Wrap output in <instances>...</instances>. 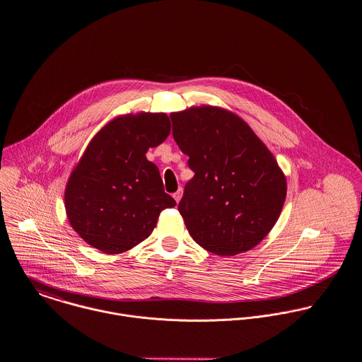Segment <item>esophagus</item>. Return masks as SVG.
Wrapping results in <instances>:
<instances>
[{
    "label": "esophagus",
    "mask_w": 362,
    "mask_h": 362,
    "mask_svg": "<svg viewBox=\"0 0 362 362\" xmlns=\"http://www.w3.org/2000/svg\"><path fill=\"white\" fill-rule=\"evenodd\" d=\"M182 194H183V190H182V189H179L176 193H173V199L176 200V203H179V202H180Z\"/></svg>",
    "instance_id": "34e87169"
}]
</instances>
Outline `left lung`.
Masks as SVG:
<instances>
[{
  "instance_id": "8db88e82",
  "label": "left lung",
  "mask_w": 362,
  "mask_h": 362,
  "mask_svg": "<svg viewBox=\"0 0 362 362\" xmlns=\"http://www.w3.org/2000/svg\"><path fill=\"white\" fill-rule=\"evenodd\" d=\"M173 139L194 176L179 203L190 236L218 256L259 245L281 214L287 179L250 126L218 106L170 113Z\"/></svg>"
}]
</instances>
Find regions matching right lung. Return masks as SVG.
Wrapping results in <instances>:
<instances>
[{
	"mask_svg": "<svg viewBox=\"0 0 362 362\" xmlns=\"http://www.w3.org/2000/svg\"><path fill=\"white\" fill-rule=\"evenodd\" d=\"M170 134L165 113H129L105 124L89 141L64 192L67 218L92 247L127 252L146 239L162 210L176 202L145 156Z\"/></svg>",
	"mask_w": 362,
	"mask_h": 362,
	"instance_id": "right-lung-1",
	"label": "right lung"
}]
</instances>
